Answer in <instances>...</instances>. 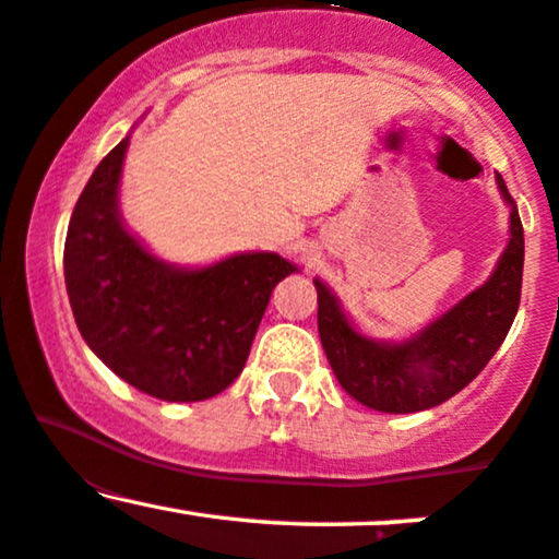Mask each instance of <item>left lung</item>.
<instances>
[{"label":"left lung","mask_w":559,"mask_h":559,"mask_svg":"<svg viewBox=\"0 0 559 559\" xmlns=\"http://www.w3.org/2000/svg\"><path fill=\"white\" fill-rule=\"evenodd\" d=\"M510 243L484 286L433 320L407 342L389 344L362 336L346 320L338 301L316 281L318 331L333 376L365 407L381 413H420L447 402L476 378L504 342L518 316L523 286V223L510 191Z\"/></svg>","instance_id":"8db88e82"}]
</instances>
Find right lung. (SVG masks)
<instances>
[{
	"label": "right lung",
	"mask_w": 559,
	"mask_h": 559,
	"mask_svg": "<svg viewBox=\"0 0 559 559\" xmlns=\"http://www.w3.org/2000/svg\"><path fill=\"white\" fill-rule=\"evenodd\" d=\"M128 136L96 165L70 215L66 286L75 325L115 376L165 402H202L239 378L271 294L297 265L247 252L199 271L168 265L118 210Z\"/></svg>",
	"instance_id": "obj_1"
}]
</instances>
